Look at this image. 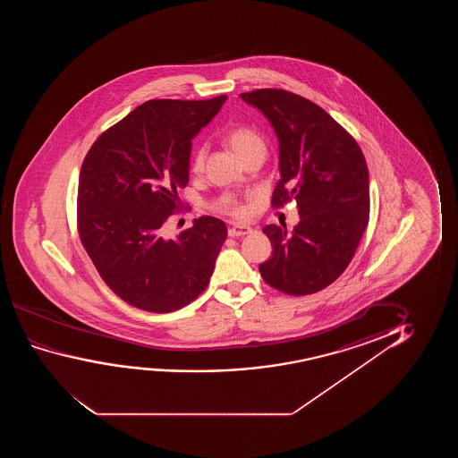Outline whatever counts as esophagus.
<instances>
[{"instance_id":"1","label":"esophagus","mask_w":458,"mask_h":458,"mask_svg":"<svg viewBox=\"0 0 458 458\" xmlns=\"http://www.w3.org/2000/svg\"><path fill=\"white\" fill-rule=\"evenodd\" d=\"M253 232V228L247 225H233L232 228H228V236L232 238H239V236H245L249 233Z\"/></svg>"}]
</instances>
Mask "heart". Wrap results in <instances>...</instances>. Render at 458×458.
Here are the masks:
<instances>
[{
  "label": "heart",
  "mask_w": 458,
  "mask_h": 458,
  "mask_svg": "<svg viewBox=\"0 0 458 458\" xmlns=\"http://www.w3.org/2000/svg\"><path fill=\"white\" fill-rule=\"evenodd\" d=\"M226 144L232 147V150L238 155L241 159L249 157L255 151L266 150V142L264 138L250 126H234L232 130H228L225 134ZM208 148L205 145H201L197 148L192 157V172H201L207 159ZM214 209H217L220 213L232 214L236 217H245L250 213L249 205H244L241 201L236 200L232 195H224L216 205Z\"/></svg>",
  "instance_id": "b5f03b06"
}]
</instances>
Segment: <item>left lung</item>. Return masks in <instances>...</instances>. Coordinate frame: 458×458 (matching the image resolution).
I'll return each mask as SVG.
<instances>
[{
    "label": "left lung",
    "instance_id": "obj_1",
    "mask_svg": "<svg viewBox=\"0 0 458 458\" xmlns=\"http://www.w3.org/2000/svg\"><path fill=\"white\" fill-rule=\"evenodd\" d=\"M269 120L280 147L272 205L295 200L293 233L266 225L272 257L259 272L289 295L322 291L353 258L369 220V174L355 139L313 101L282 89L239 95Z\"/></svg>",
    "mask_w": 458,
    "mask_h": 458
}]
</instances>
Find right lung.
Wrapping results in <instances>:
<instances>
[{"instance_id":"1","label":"right lung","mask_w":458,"mask_h":458,"mask_svg":"<svg viewBox=\"0 0 458 458\" xmlns=\"http://www.w3.org/2000/svg\"><path fill=\"white\" fill-rule=\"evenodd\" d=\"M150 100L95 140L78 182V232L101 278L132 307L170 313L207 289L226 225L201 216L175 239L161 226L189 182L192 139L225 103Z\"/></svg>"}]
</instances>
